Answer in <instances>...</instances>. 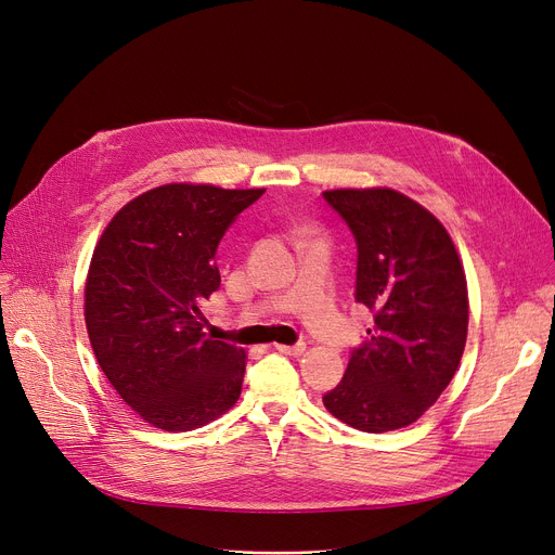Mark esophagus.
Instances as JSON below:
<instances>
[{
	"label": "esophagus",
	"mask_w": 555,
	"mask_h": 555,
	"mask_svg": "<svg viewBox=\"0 0 555 555\" xmlns=\"http://www.w3.org/2000/svg\"><path fill=\"white\" fill-rule=\"evenodd\" d=\"M280 353H284V356H293V358H297V356H302L305 351H307V345L305 343H300V345H278L275 347Z\"/></svg>",
	"instance_id": "34e87169"
}]
</instances>
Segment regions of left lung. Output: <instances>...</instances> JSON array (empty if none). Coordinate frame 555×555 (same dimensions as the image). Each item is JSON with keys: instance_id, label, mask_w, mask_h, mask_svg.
Wrapping results in <instances>:
<instances>
[{"instance_id": "1", "label": "left lung", "mask_w": 555, "mask_h": 555, "mask_svg": "<svg viewBox=\"0 0 555 555\" xmlns=\"http://www.w3.org/2000/svg\"><path fill=\"white\" fill-rule=\"evenodd\" d=\"M322 195L356 237V300L375 313L343 382L322 402L353 429L396 431L436 404L460 366L464 267L444 224L404 193L371 186Z\"/></svg>"}]
</instances>
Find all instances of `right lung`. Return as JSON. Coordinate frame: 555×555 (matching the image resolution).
<instances>
[{"label":"right lung","instance_id":"add662e5","mask_svg":"<svg viewBox=\"0 0 555 555\" xmlns=\"http://www.w3.org/2000/svg\"><path fill=\"white\" fill-rule=\"evenodd\" d=\"M264 189L173 182L124 204L100 235L83 286L98 364L144 422L180 434L235 406L246 351L204 333L220 286L218 244Z\"/></svg>","mask_w":555,"mask_h":555}]
</instances>
